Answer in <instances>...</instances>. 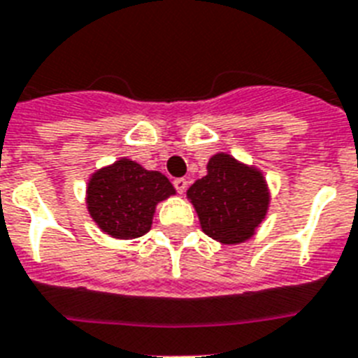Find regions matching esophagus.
Returning <instances> with one entry per match:
<instances>
[{
  "label": "esophagus",
  "instance_id": "1",
  "mask_svg": "<svg viewBox=\"0 0 358 358\" xmlns=\"http://www.w3.org/2000/svg\"><path fill=\"white\" fill-rule=\"evenodd\" d=\"M173 187H176L179 194H185V190H187V179L185 177H177V179H173Z\"/></svg>",
  "mask_w": 358,
  "mask_h": 358
}]
</instances>
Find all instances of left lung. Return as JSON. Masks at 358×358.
Instances as JSON below:
<instances>
[{
    "label": "left lung",
    "instance_id": "8db88e82",
    "mask_svg": "<svg viewBox=\"0 0 358 358\" xmlns=\"http://www.w3.org/2000/svg\"><path fill=\"white\" fill-rule=\"evenodd\" d=\"M203 233L222 244H242L255 234L270 205L262 173L227 153L208 161L207 176L187 192Z\"/></svg>",
    "mask_w": 358,
    "mask_h": 358
}]
</instances>
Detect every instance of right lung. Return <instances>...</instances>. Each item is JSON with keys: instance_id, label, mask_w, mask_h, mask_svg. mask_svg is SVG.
<instances>
[{"instance_id": "obj_1", "label": "right lung", "mask_w": 358, "mask_h": 358, "mask_svg": "<svg viewBox=\"0 0 358 358\" xmlns=\"http://www.w3.org/2000/svg\"><path fill=\"white\" fill-rule=\"evenodd\" d=\"M171 194H176V188L161 171L120 159L90 177L87 205L103 233L129 240L150 231L157 203Z\"/></svg>"}]
</instances>
